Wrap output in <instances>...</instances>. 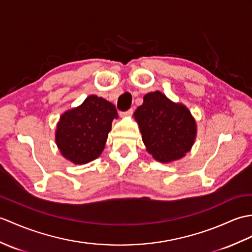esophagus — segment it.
<instances>
[{"label": "esophagus", "mask_w": 252, "mask_h": 252, "mask_svg": "<svg viewBox=\"0 0 252 252\" xmlns=\"http://www.w3.org/2000/svg\"><path fill=\"white\" fill-rule=\"evenodd\" d=\"M132 114H133V109L130 108L128 110H126V112H120V117H122V118H126V117L131 116Z\"/></svg>", "instance_id": "1"}]
</instances>
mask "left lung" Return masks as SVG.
Returning <instances> with one entry per match:
<instances>
[{"mask_svg": "<svg viewBox=\"0 0 252 252\" xmlns=\"http://www.w3.org/2000/svg\"><path fill=\"white\" fill-rule=\"evenodd\" d=\"M146 150L157 161L168 163L185 157L196 137V124L185 105L160 91L149 92L134 113Z\"/></svg>", "mask_w": 252, "mask_h": 252, "instance_id": "8db88e82", "label": "left lung"}]
</instances>
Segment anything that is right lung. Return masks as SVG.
<instances>
[{
	"instance_id": "1",
	"label": "right lung",
	"mask_w": 252,
	"mask_h": 252,
	"mask_svg": "<svg viewBox=\"0 0 252 252\" xmlns=\"http://www.w3.org/2000/svg\"><path fill=\"white\" fill-rule=\"evenodd\" d=\"M115 118L118 114L114 104L96 95L88 96L60 117L56 143L61 155L74 164L95 160L104 150Z\"/></svg>"
}]
</instances>
